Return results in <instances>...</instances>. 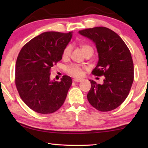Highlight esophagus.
<instances>
[{
	"mask_svg": "<svg viewBox=\"0 0 148 148\" xmlns=\"http://www.w3.org/2000/svg\"><path fill=\"white\" fill-rule=\"evenodd\" d=\"M73 81L76 82H82V79H77V78H74Z\"/></svg>",
	"mask_w": 148,
	"mask_h": 148,
	"instance_id": "obj_1",
	"label": "esophagus"
}]
</instances>
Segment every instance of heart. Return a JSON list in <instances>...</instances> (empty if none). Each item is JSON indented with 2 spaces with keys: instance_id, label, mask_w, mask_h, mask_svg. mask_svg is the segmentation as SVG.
Masks as SVG:
<instances>
[{
  "instance_id": "1",
  "label": "heart",
  "mask_w": 148,
  "mask_h": 148,
  "mask_svg": "<svg viewBox=\"0 0 148 148\" xmlns=\"http://www.w3.org/2000/svg\"><path fill=\"white\" fill-rule=\"evenodd\" d=\"M72 46L71 44H69L64 47L62 51V58L63 59H67L69 58L71 56V52L72 51ZM82 49L84 53L86 54L88 51H92L93 53V49L92 47L89 46L88 44H83L82 46ZM84 69V67H83L81 65L77 64H71L67 67L66 72L69 75L72 76L76 77H82L83 75V70Z\"/></svg>"
}]
</instances>
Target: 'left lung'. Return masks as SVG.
I'll return each instance as SVG.
<instances>
[{
    "label": "left lung",
    "mask_w": 148,
    "mask_h": 148,
    "mask_svg": "<svg viewBox=\"0 0 148 148\" xmlns=\"http://www.w3.org/2000/svg\"><path fill=\"white\" fill-rule=\"evenodd\" d=\"M79 33L96 45L99 61L92 74L105 77L102 84L89 80L88 101L101 112L116 109L126 99L133 83L134 65L130 50L118 34L106 27L86 29Z\"/></svg>",
    "instance_id": "left-lung-1"
}]
</instances>
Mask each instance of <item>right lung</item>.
<instances>
[{
  "label": "right lung",
  "mask_w": 148,
  "mask_h": 148,
  "mask_svg": "<svg viewBox=\"0 0 148 148\" xmlns=\"http://www.w3.org/2000/svg\"><path fill=\"white\" fill-rule=\"evenodd\" d=\"M72 32H45L24 45L17 58L15 84L21 99L33 111L51 114L66 99L72 80L63 76L60 82L50 80L54 64L62 59Z\"/></svg>",
  "instance_id": "right-lung-1"
}]
</instances>
